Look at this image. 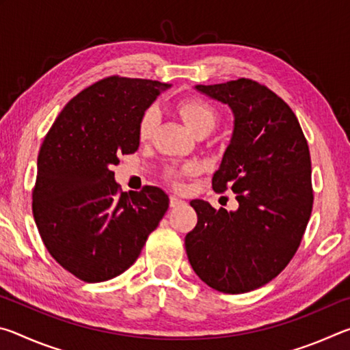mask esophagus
Wrapping results in <instances>:
<instances>
[{
    "label": "esophagus",
    "instance_id": "34e87169",
    "mask_svg": "<svg viewBox=\"0 0 350 350\" xmlns=\"http://www.w3.org/2000/svg\"><path fill=\"white\" fill-rule=\"evenodd\" d=\"M182 204H185V200H182L180 198H177V196H170V205L173 206H179V205H182Z\"/></svg>",
    "mask_w": 350,
    "mask_h": 350
}]
</instances>
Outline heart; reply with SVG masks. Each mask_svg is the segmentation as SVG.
<instances>
[{
	"mask_svg": "<svg viewBox=\"0 0 350 350\" xmlns=\"http://www.w3.org/2000/svg\"><path fill=\"white\" fill-rule=\"evenodd\" d=\"M179 112L183 118V122L187 123V126L191 129L194 134L199 131H211L217 122L216 109L213 108L210 103H206L204 100H199V98H191L180 103ZM157 118H159V111L154 108V106L148 108L144 114H142L139 120V137L142 140H146L151 137L154 128L157 125ZM193 171H194L193 165H188V167L183 168V173H193Z\"/></svg>",
	"mask_w": 350,
	"mask_h": 350,
	"instance_id": "1",
	"label": "heart"
}]
</instances>
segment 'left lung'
Returning <instances> with one entry per match:
<instances>
[{
  "mask_svg": "<svg viewBox=\"0 0 350 350\" xmlns=\"http://www.w3.org/2000/svg\"><path fill=\"white\" fill-rule=\"evenodd\" d=\"M194 90L233 112V133L213 174L217 193L232 188L238 210L189 202L198 224L185 236L189 264L206 286L245 293L286 269L310 219L312 163L293 111L259 83L239 79Z\"/></svg>",
  "mask_w": 350,
  "mask_h": 350,
  "instance_id": "left-lung-1",
  "label": "left lung"
}]
</instances>
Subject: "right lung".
<instances>
[{
	"instance_id": "obj_1",
	"label": "right lung",
	"mask_w": 350,
	"mask_h": 350,
	"mask_svg": "<svg viewBox=\"0 0 350 350\" xmlns=\"http://www.w3.org/2000/svg\"><path fill=\"white\" fill-rule=\"evenodd\" d=\"M171 85L108 77L64 106L44 137L32 193L47 252L86 282L123 273L168 210L163 189L123 193L112 165L140 145L139 120Z\"/></svg>"
}]
</instances>
